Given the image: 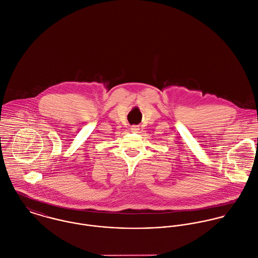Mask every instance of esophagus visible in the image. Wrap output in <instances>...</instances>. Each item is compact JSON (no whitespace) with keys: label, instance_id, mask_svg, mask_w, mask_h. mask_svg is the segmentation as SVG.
I'll return each mask as SVG.
<instances>
[{"label":"esophagus","instance_id":"esophagus-1","mask_svg":"<svg viewBox=\"0 0 258 258\" xmlns=\"http://www.w3.org/2000/svg\"><path fill=\"white\" fill-rule=\"evenodd\" d=\"M140 128H139V126L138 125H134V126H132V131L133 132H138Z\"/></svg>","mask_w":258,"mask_h":258}]
</instances>
